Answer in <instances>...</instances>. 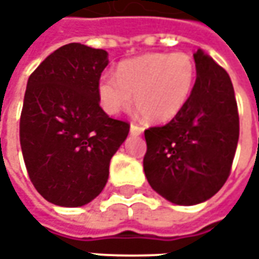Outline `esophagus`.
Wrapping results in <instances>:
<instances>
[{
    "label": "esophagus",
    "mask_w": 259,
    "mask_h": 259,
    "mask_svg": "<svg viewBox=\"0 0 259 259\" xmlns=\"http://www.w3.org/2000/svg\"><path fill=\"white\" fill-rule=\"evenodd\" d=\"M143 131H144V128H143V126H140V125L131 124V126H130V133H131L133 135H141L143 134Z\"/></svg>",
    "instance_id": "34e87169"
}]
</instances>
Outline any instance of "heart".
Instances as JSON below:
<instances>
[{"mask_svg": "<svg viewBox=\"0 0 259 259\" xmlns=\"http://www.w3.org/2000/svg\"><path fill=\"white\" fill-rule=\"evenodd\" d=\"M196 82V65L186 53H147L118 66L116 76L104 73L98 83L101 106L118 114L133 102L147 121H171L189 102Z\"/></svg>", "mask_w": 259, "mask_h": 259, "instance_id": "b5f03b06", "label": "heart"}]
</instances>
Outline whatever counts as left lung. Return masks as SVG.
<instances>
[{"label":"left lung","instance_id":"left-lung-1","mask_svg":"<svg viewBox=\"0 0 259 259\" xmlns=\"http://www.w3.org/2000/svg\"><path fill=\"white\" fill-rule=\"evenodd\" d=\"M196 82L189 102L168 124L144 131V173L171 203L192 206L216 194L228 180L239 138L231 77L202 50L194 53Z\"/></svg>","mask_w":259,"mask_h":259}]
</instances>
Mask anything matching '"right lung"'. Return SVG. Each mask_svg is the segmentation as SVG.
Masks as SVG:
<instances>
[{"label": "right lung", "instance_id": "right-lung-1", "mask_svg": "<svg viewBox=\"0 0 259 259\" xmlns=\"http://www.w3.org/2000/svg\"><path fill=\"white\" fill-rule=\"evenodd\" d=\"M108 53L62 46L28 77L20 144L35 190L50 203L77 207L104 190L109 163L130 133L99 105L98 83Z\"/></svg>", "mask_w": 259, "mask_h": 259}]
</instances>
